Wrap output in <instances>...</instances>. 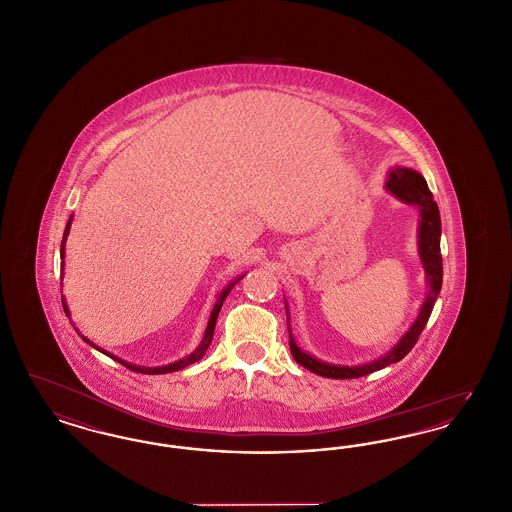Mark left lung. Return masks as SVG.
Here are the masks:
<instances>
[{
	"mask_svg": "<svg viewBox=\"0 0 512 512\" xmlns=\"http://www.w3.org/2000/svg\"><path fill=\"white\" fill-rule=\"evenodd\" d=\"M386 190L397 199H401L407 205H414L420 211V222H418V257L424 267L426 274V284L428 292L424 297V303L418 311V317L409 330L401 336L390 351L370 363H361V365H332L324 363L311 353L303 351L297 341L293 338L290 330V318H288V332H290V349H292L293 359L311 372L324 378H336V380H345V378H359L372 374L376 370H382L386 366L399 363L418 340L422 334L428 318L432 315L434 303L441 292V282H443V265H441V249H439V238H441V219H439L438 203L434 201V195L428 190V184L420 172L407 169V167H395L391 169L386 180ZM286 315H288V303H286Z\"/></svg>",
	"mask_w": 512,
	"mask_h": 512,
	"instance_id": "obj_1",
	"label": "left lung"
}]
</instances>
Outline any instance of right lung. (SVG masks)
<instances>
[{"instance_id":"1","label":"right lung","mask_w":512,"mask_h":512,"mask_svg":"<svg viewBox=\"0 0 512 512\" xmlns=\"http://www.w3.org/2000/svg\"><path fill=\"white\" fill-rule=\"evenodd\" d=\"M71 222H73V215H71V219L67 222V228H65V234H63V242H61V270L65 268V244H67V236H69V230H71ZM244 276H238L236 280H232L222 292L219 293V299H217V303H215V307H213V311H211V317H209V322H207V328H205V334H203V340L201 343L195 347L194 353H190L188 357H184V359H178V361H174L171 365L165 366H138L132 365V363H126V361H122L121 357H115L113 353H109V351H105V349H101L98 347L94 341L88 340L86 336H82L80 334V330L78 328H74L76 332H78V336L82 338V340L86 341V343H90L92 347H96L98 351H101L103 355H107V357H111V359H115L117 363H121V365L126 366V368H130V370H134V372H142V374H167V372H176V370H182V368H186L188 365H192L195 361H199L203 355H205V351H207V347L211 345V340H213V332H215V324H217V317H219L220 307H222V303H224V299H226V295L230 293V290L242 280ZM61 280H63V272H61ZM61 301H63V309H65V313H67V317H71V313H69V307H67V303H65V295L61 297Z\"/></svg>"}]
</instances>
